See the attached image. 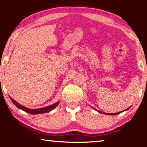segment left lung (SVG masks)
I'll list each match as a JSON object with an SVG mask.
<instances>
[{
  "label": "left lung",
  "mask_w": 147,
  "mask_h": 147,
  "mask_svg": "<svg viewBox=\"0 0 147 147\" xmlns=\"http://www.w3.org/2000/svg\"><path fill=\"white\" fill-rule=\"evenodd\" d=\"M130 108H127L126 109H125V110H124V111H119V112H118V113H104V112H102V111H98V110H97V109H96L95 108H93V109H94V110H96V111H98V112H99V113H103V114H106V115H117V114H119V113H122L123 112V111H126V110H128V109Z\"/></svg>",
  "instance_id": "left-lung-1"
}]
</instances>
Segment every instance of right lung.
<instances>
[{
    "instance_id": "1",
    "label": "right lung",
    "mask_w": 147,
    "mask_h": 147,
    "mask_svg": "<svg viewBox=\"0 0 147 147\" xmlns=\"http://www.w3.org/2000/svg\"><path fill=\"white\" fill-rule=\"evenodd\" d=\"M9 98L11 99V100L12 101V102L14 104V105L16 106L19 109H22V110L26 111V113H28L30 114H41V113H48V112H49V111H52L53 109L55 108L59 103V101H58L56 103L52 104V105H51V106L45 107V108H38V109H30V108H26V107H25V106L21 105V104H19L17 102H16V100H13V99L11 97H10V96H9Z\"/></svg>"
}]
</instances>
